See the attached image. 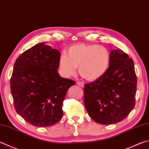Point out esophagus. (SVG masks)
Listing matches in <instances>:
<instances>
[{
	"mask_svg": "<svg viewBox=\"0 0 149 149\" xmlns=\"http://www.w3.org/2000/svg\"><path fill=\"white\" fill-rule=\"evenodd\" d=\"M77 85H79V86H81V87H83V86H84V83H83V82H81V81L77 82Z\"/></svg>",
	"mask_w": 149,
	"mask_h": 149,
	"instance_id": "1",
	"label": "esophagus"
}]
</instances>
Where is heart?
Instances as JSON below:
<instances>
[{"label":"heart","mask_w":149,"mask_h":149,"mask_svg":"<svg viewBox=\"0 0 149 149\" xmlns=\"http://www.w3.org/2000/svg\"><path fill=\"white\" fill-rule=\"evenodd\" d=\"M111 55L102 45L79 44L70 47L66 55L58 60V70L64 77H71L76 73L84 79L93 81L100 79L109 67Z\"/></svg>","instance_id":"b5f03b06"}]
</instances>
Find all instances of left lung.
Returning <instances> with one entry per match:
<instances>
[{
	"label": "left lung",
	"mask_w": 149,
	"mask_h": 149,
	"mask_svg": "<svg viewBox=\"0 0 149 149\" xmlns=\"http://www.w3.org/2000/svg\"><path fill=\"white\" fill-rule=\"evenodd\" d=\"M107 72L84 87V104L89 116L102 124L124 120L135 106L137 77L132 59L120 49L110 52Z\"/></svg>",
	"instance_id": "1"
}]
</instances>
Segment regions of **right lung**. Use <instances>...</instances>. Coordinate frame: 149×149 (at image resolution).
I'll return each instance as SVG.
<instances>
[{
  "label": "right lung",
  "mask_w": 149,
  "mask_h": 149,
  "mask_svg": "<svg viewBox=\"0 0 149 149\" xmlns=\"http://www.w3.org/2000/svg\"><path fill=\"white\" fill-rule=\"evenodd\" d=\"M61 53L45 42L34 45L16 59L10 79L15 109L32 125L46 127L63 116V103L74 81L58 74Z\"/></svg>",
  "instance_id": "obj_1"
}]
</instances>
